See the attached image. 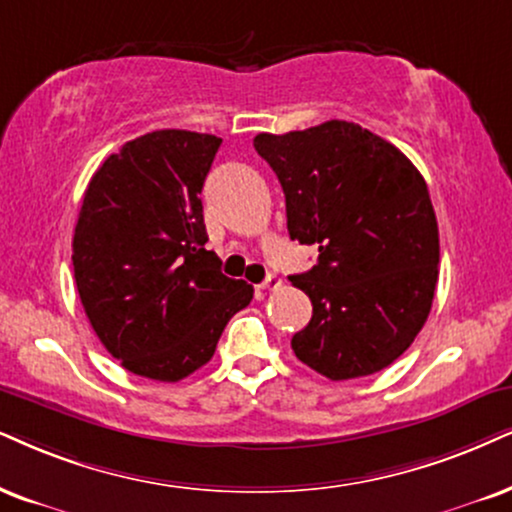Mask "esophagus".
<instances>
[{
	"instance_id": "1",
	"label": "esophagus",
	"mask_w": 512,
	"mask_h": 512,
	"mask_svg": "<svg viewBox=\"0 0 512 512\" xmlns=\"http://www.w3.org/2000/svg\"><path fill=\"white\" fill-rule=\"evenodd\" d=\"M278 286H281V278H278L276 274H269V276L264 278V281L260 283L262 290H276Z\"/></svg>"
}]
</instances>
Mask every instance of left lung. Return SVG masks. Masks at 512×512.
<instances>
[{
	"label": "left lung",
	"instance_id": "obj_1",
	"mask_svg": "<svg viewBox=\"0 0 512 512\" xmlns=\"http://www.w3.org/2000/svg\"><path fill=\"white\" fill-rule=\"evenodd\" d=\"M252 144L286 193L290 238L319 245V262L290 276L314 307L290 340L295 357L331 380L383 371L416 340L435 297L439 231L423 174L345 120Z\"/></svg>",
	"mask_w": 512,
	"mask_h": 512
}]
</instances>
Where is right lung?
<instances>
[{
    "label": "right lung",
    "mask_w": 512,
    "mask_h": 512,
    "mask_svg": "<svg viewBox=\"0 0 512 512\" xmlns=\"http://www.w3.org/2000/svg\"><path fill=\"white\" fill-rule=\"evenodd\" d=\"M222 139L158 129L108 155L84 191L73 271L103 347L141 378L177 383L215 354L252 286L205 250L203 191Z\"/></svg>",
    "instance_id": "right-lung-1"
}]
</instances>
